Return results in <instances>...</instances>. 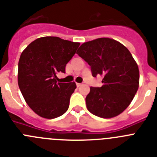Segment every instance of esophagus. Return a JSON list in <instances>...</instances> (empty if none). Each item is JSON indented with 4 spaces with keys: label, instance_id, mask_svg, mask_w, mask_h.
<instances>
[{
    "label": "esophagus",
    "instance_id": "34e87169",
    "mask_svg": "<svg viewBox=\"0 0 157 157\" xmlns=\"http://www.w3.org/2000/svg\"><path fill=\"white\" fill-rule=\"evenodd\" d=\"M76 85H77L78 87H79V86H81L82 84V83H76Z\"/></svg>",
    "mask_w": 157,
    "mask_h": 157
}]
</instances>
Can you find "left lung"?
<instances>
[{
  "label": "left lung",
  "instance_id": "8db88e82",
  "mask_svg": "<svg viewBox=\"0 0 157 157\" xmlns=\"http://www.w3.org/2000/svg\"><path fill=\"white\" fill-rule=\"evenodd\" d=\"M76 53L91 67L94 77L103 76L102 86L90 87L87 109L105 119L121 114L139 86V69L130 51L116 40L101 37L83 43Z\"/></svg>",
  "mask_w": 157,
  "mask_h": 157
}]
</instances>
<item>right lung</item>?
<instances>
[{"label":"right lung","instance_id":"obj_1","mask_svg":"<svg viewBox=\"0 0 157 157\" xmlns=\"http://www.w3.org/2000/svg\"><path fill=\"white\" fill-rule=\"evenodd\" d=\"M79 42L58 37H42L22 52L18 67V84L25 101L36 114L54 119L67 111L75 82L56 83V74L75 53Z\"/></svg>","mask_w":157,"mask_h":157}]
</instances>
